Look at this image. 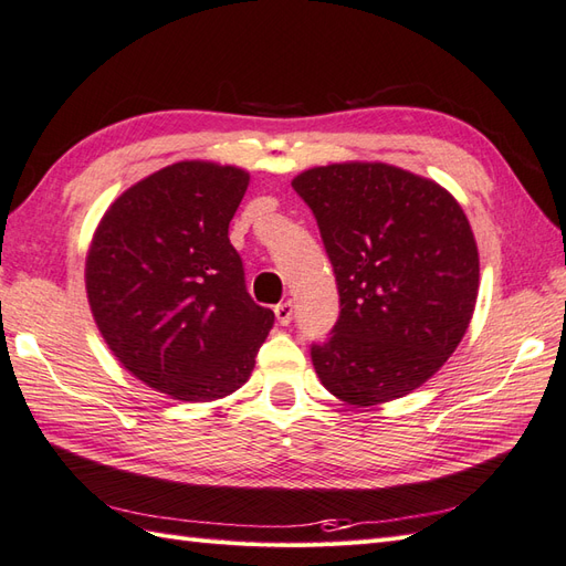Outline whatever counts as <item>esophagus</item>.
<instances>
[{
    "label": "esophagus",
    "instance_id": "1",
    "mask_svg": "<svg viewBox=\"0 0 566 566\" xmlns=\"http://www.w3.org/2000/svg\"><path fill=\"white\" fill-rule=\"evenodd\" d=\"M275 319H279V324L281 326H287L293 322V302L291 300H285V302H281V305H275Z\"/></svg>",
    "mask_w": 566,
    "mask_h": 566
}]
</instances>
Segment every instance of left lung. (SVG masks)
<instances>
[{
    "mask_svg": "<svg viewBox=\"0 0 566 566\" xmlns=\"http://www.w3.org/2000/svg\"><path fill=\"white\" fill-rule=\"evenodd\" d=\"M334 266L340 312L312 363L350 406L418 389L461 343L478 297V247L447 189L384 163L293 179Z\"/></svg>",
    "mask_w": 566,
    "mask_h": 566,
    "instance_id": "left-lung-1",
    "label": "left lung"
}]
</instances>
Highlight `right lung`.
I'll return each mask as SVG.
<instances>
[{"instance_id":"1","label":"right lung","mask_w":566,"mask_h":566,"mask_svg":"<svg viewBox=\"0 0 566 566\" xmlns=\"http://www.w3.org/2000/svg\"><path fill=\"white\" fill-rule=\"evenodd\" d=\"M247 185L250 175L230 165L175 163L124 191L95 230V324L136 379L177 401L240 389L273 326L228 238Z\"/></svg>"}]
</instances>
